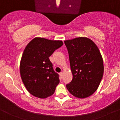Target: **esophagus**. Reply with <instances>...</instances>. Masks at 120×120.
Listing matches in <instances>:
<instances>
[{"mask_svg": "<svg viewBox=\"0 0 120 120\" xmlns=\"http://www.w3.org/2000/svg\"><path fill=\"white\" fill-rule=\"evenodd\" d=\"M60 77H62V76H63V73H62V72H60Z\"/></svg>", "mask_w": 120, "mask_h": 120, "instance_id": "1", "label": "esophagus"}]
</instances>
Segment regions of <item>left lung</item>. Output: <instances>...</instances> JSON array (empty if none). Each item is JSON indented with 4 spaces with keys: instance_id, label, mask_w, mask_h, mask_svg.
Wrapping results in <instances>:
<instances>
[{
    "instance_id": "8db88e82",
    "label": "left lung",
    "mask_w": 120,
    "mask_h": 120,
    "mask_svg": "<svg viewBox=\"0 0 120 120\" xmlns=\"http://www.w3.org/2000/svg\"><path fill=\"white\" fill-rule=\"evenodd\" d=\"M73 79L66 87L74 96L87 97L97 90L104 74L100 51L91 39L79 37L65 41Z\"/></svg>"
}]
</instances>
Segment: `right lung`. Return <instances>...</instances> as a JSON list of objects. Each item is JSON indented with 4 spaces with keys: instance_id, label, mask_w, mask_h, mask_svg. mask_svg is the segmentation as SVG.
<instances>
[{
    "instance_id": "1",
    "label": "right lung",
    "mask_w": 120,
    "mask_h": 120,
    "mask_svg": "<svg viewBox=\"0 0 120 120\" xmlns=\"http://www.w3.org/2000/svg\"><path fill=\"white\" fill-rule=\"evenodd\" d=\"M63 44L61 41L35 38L26 47L20 60V73L23 83L33 96L45 98L54 93L60 79L49 56Z\"/></svg>"
}]
</instances>
